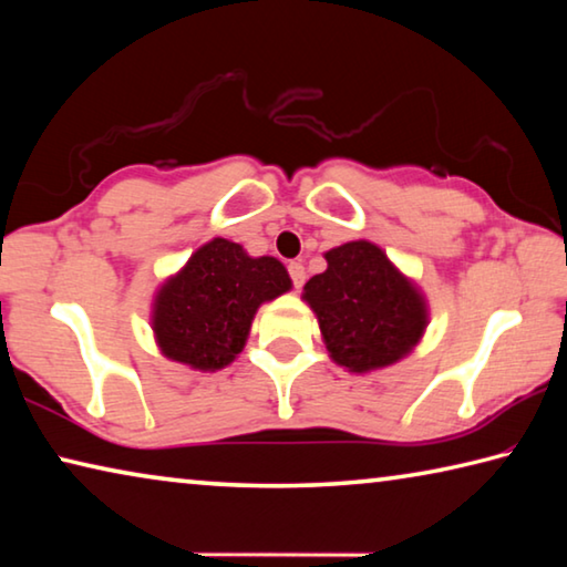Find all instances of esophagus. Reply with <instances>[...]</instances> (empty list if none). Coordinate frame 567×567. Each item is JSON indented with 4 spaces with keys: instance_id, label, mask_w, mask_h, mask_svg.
<instances>
[{
    "instance_id": "34e87169",
    "label": "esophagus",
    "mask_w": 567,
    "mask_h": 567,
    "mask_svg": "<svg viewBox=\"0 0 567 567\" xmlns=\"http://www.w3.org/2000/svg\"><path fill=\"white\" fill-rule=\"evenodd\" d=\"M287 272H290V277H292L295 290H300V287L305 285V267H302V262H290V265H287Z\"/></svg>"
}]
</instances>
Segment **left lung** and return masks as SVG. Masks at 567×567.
Masks as SVG:
<instances>
[{"label":"left lung","mask_w":567,"mask_h":567,"mask_svg":"<svg viewBox=\"0 0 567 567\" xmlns=\"http://www.w3.org/2000/svg\"><path fill=\"white\" fill-rule=\"evenodd\" d=\"M302 300L318 315L330 358L350 372L395 364L427 328V302L378 245L354 239L324 252Z\"/></svg>","instance_id":"left-lung-1"}]
</instances>
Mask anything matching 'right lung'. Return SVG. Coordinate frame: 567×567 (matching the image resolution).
Listing matches in <instances>:
<instances>
[{"mask_svg": "<svg viewBox=\"0 0 567 567\" xmlns=\"http://www.w3.org/2000/svg\"><path fill=\"white\" fill-rule=\"evenodd\" d=\"M292 287L275 257H249L243 245L209 239L159 287L152 330L165 358L215 372L243 352L255 312Z\"/></svg>", "mask_w": 567, "mask_h": 567, "instance_id": "add662e5", "label": "right lung"}]
</instances>
